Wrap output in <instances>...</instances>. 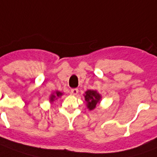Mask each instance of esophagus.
<instances>
[{"label":"esophagus","instance_id":"esophagus-1","mask_svg":"<svg viewBox=\"0 0 157 157\" xmlns=\"http://www.w3.org/2000/svg\"><path fill=\"white\" fill-rule=\"evenodd\" d=\"M78 89H76V88H74V89H71V93L72 94V95H74V96H75V95H77L78 94Z\"/></svg>","mask_w":157,"mask_h":157}]
</instances>
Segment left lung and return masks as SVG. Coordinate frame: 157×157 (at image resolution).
Returning a JSON list of instances; mask_svg holds the SVG:
<instances>
[{
  "mask_svg": "<svg viewBox=\"0 0 157 157\" xmlns=\"http://www.w3.org/2000/svg\"><path fill=\"white\" fill-rule=\"evenodd\" d=\"M84 96L89 110H93L94 108H96V104L101 100V95L99 93H97L96 90H88L86 92V95Z\"/></svg>",
  "mask_w": 157,
  "mask_h": 157,
  "instance_id": "8db88e82",
  "label": "left lung"
}]
</instances>
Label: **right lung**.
Here are the masks:
<instances>
[{"instance_id":"obj_1","label":"right lung","mask_w":157,"mask_h":157,"mask_svg":"<svg viewBox=\"0 0 157 157\" xmlns=\"http://www.w3.org/2000/svg\"><path fill=\"white\" fill-rule=\"evenodd\" d=\"M61 95H62L61 92H60V91H56L54 95H52V96H51V101H53L56 97H59V96H61Z\"/></svg>"}]
</instances>
